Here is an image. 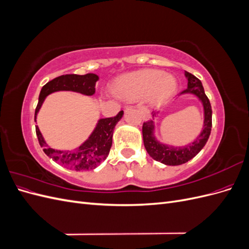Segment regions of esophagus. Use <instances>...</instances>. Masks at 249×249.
Segmentation results:
<instances>
[{
    "instance_id": "1",
    "label": "esophagus",
    "mask_w": 249,
    "mask_h": 249,
    "mask_svg": "<svg viewBox=\"0 0 249 249\" xmlns=\"http://www.w3.org/2000/svg\"><path fill=\"white\" fill-rule=\"evenodd\" d=\"M138 109H139V111L141 113V116H142L143 119H145V120L149 119V111H148V109L145 106H142V105H138Z\"/></svg>"
}]
</instances>
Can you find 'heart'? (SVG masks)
Instances as JSON below:
<instances>
[{
    "label": "heart",
    "instance_id": "heart-1",
    "mask_svg": "<svg viewBox=\"0 0 249 249\" xmlns=\"http://www.w3.org/2000/svg\"><path fill=\"white\" fill-rule=\"evenodd\" d=\"M177 80L171 74L155 70H141L124 74L113 83V92L124 100L144 96L152 104L167 102L177 91Z\"/></svg>",
    "mask_w": 249,
    "mask_h": 249
}]
</instances>
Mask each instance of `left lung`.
Segmentation results:
<instances>
[{
	"mask_svg": "<svg viewBox=\"0 0 249 249\" xmlns=\"http://www.w3.org/2000/svg\"><path fill=\"white\" fill-rule=\"evenodd\" d=\"M185 76L188 79V87L182 91V93L189 92L197 95L202 102L203 110H205L203 130L196 140L184 147L168 146L158 142L155 138L154 122L152 119L144 122L142 124L143 142H144V146L148 155L156 161H159L165 165H172V166L184 164L196 156L206 145L210 137L211 129H212V107H211L210 101L205 93L200 80L188 71L185 72ZM154 115H156V113H154Z\"/></svg>",
	"mask_w": 249,
	"mask_h": 249,
	"instance_id": "obj_1",
	"label": "left lung"
}]
</instances>
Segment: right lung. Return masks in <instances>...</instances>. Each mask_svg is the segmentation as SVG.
<instances>
[{"mask_svg":"<svg viewBox=\"0 0 249 249\" xmlns=\"http://www.w3.org/2000/svg\"><path fill=\"white\" fill-rule=\"evenodd\" d=\"M97 80H99V77L96 74L86 73L83 76L63 74V76L57 77L48 82L41 88L38 104L35 109V122L37 113L47 95L52 92L59 91V90H71V91H76L86 95H92L95 92V83ZM123 115L124 111H119L115 116L100 119L91 136L79 148L72 150V152H61V150L51 148L44 141L38 126L35 127L36 135L44 154L58 164L77 171L93 169L99 166L108 157L112 146L113 131Z\"/></svg>","mask_w":249,"mask_h":249,"instance_id":"1","label":"right lung"}]
</instances>
